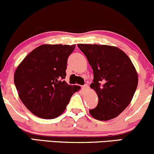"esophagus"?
Wrapping results in <instances>:
<instances>
[{"label":"esophagus","mask_w":154,"mask_h":154,"mask_svg":"<svg viewBox=\"0 0 154 154\" xmlns=\"http://www.w3.org/2000/svg\"><path fill=\"white\" fill-rule=\"evenodd\" d=\"M88 88V85L87 84H85L84 85L82 86V90L83 91H85V90H87Z\"/></svg>","instance_id":"esophagus-1"}]
</instances>
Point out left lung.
<instances>
[{
	"instance_id": "obj_1",
	"label": "left lung",
	"mask_w": 154,
	"mask_h": 154,
	"mask_svg": "<svg viewBox=\"0 0 154 154\" xmlns=\"http://www.w3.org/2000/svg\"><path fill=\"white\" fill-rule=\"evenodd\" d=\"M93 70L91 88L98 103L90 109L93 117L101 121L114 119L128 107L137 86V74L131 60L118 48L106 45L78 44Z\"/></svg>"
}]
</instances>
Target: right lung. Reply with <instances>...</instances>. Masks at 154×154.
Wrapping results in <instances>:
<instances>
[{
	"label": "right lung",
	"mask_w": 154,
	"mask_h": 154,
	"mask_svg": "<svg viewBox=\"0 0 154 154\" xmlns=\"http://www.w3.org/2000/svg\"><path fill=\"white\" fill-rule=\"evenodd\" d=\"M75 45H42L24 58L14 73V84L24 106L38 117L54 119L66 109L76 86L66 77L67 59Z\"/></svg>",
	"instance_id": "right-lung-1"
}]
</instances>
